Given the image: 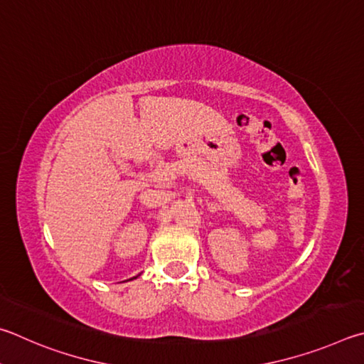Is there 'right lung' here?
<instances>
[{
	"instance_id": "add662e5",
	"label": "right lung",
	"mask_w": 364,
	"mask_h": 364,
	"mask_svg": "<svg viewBox=\"0 0 364 364\" xmlns=\"http://www.w3.org/2000/svg\"><path fill=\"white\" fill-rule=\"evenodd\" d=\"M134 278H137V277H134ZM134 278H131V279H134Z\"/></svg>"
}]
</instances>
